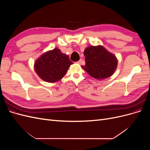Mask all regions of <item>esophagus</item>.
<instances>
[{
  "instance_id": "1",
  "label": "esophagus",
  "mask_w": 150,
  "mask_h": 150,
  "mask_svg": "<svg viewBox=\"0 0 150 150\" xmlns=\"http://www.w3.org/2000/svg\"><path fill=\"white\" fill-rule=\"evenodd\" d=\"M81 61H82V59H80L79 61L77 62V63H78V64H81Z\"/></svg>"
}]
</instances>
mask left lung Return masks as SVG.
<instances>
[{
	"label": "left lung",
	"mask_w": 150,
	"mask_h": 150,
	"mask_svg": "<svg viewBox=\"0 0 150 150\" xmlns=\"http://www.w3.org/2000/svg\"><path fill=\"white\" fill-rule=\"evenodd\" d=\"M86 64L83 69L93 78L101 80L111 76L117 68V59L103 46H91L84 51Z\"/></svg>",
	"instance_id": "left-lung-1"
}]
</instances>
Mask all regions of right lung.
I'll use <instances>...</instances> for the list:
<instances>
[{"instance_id": "obj_1", "label": "right lung", "mask_w": 150, "mask_h": 150, "mask_svg": "<svg viewBox=\"0 0 150 150\" xmlns=\"http://www.w3.org/2000/svg\"><path fill=\"white\" fill-rule=\"evenodd\" d=\"M73 64L69 56L54 48L42 54L34 63V69L40 79L54 83L62 79L69 66Z\"/></svg>"}]
</instances>
